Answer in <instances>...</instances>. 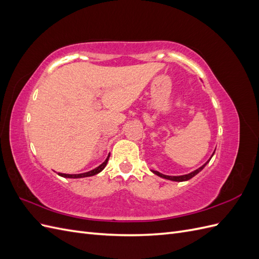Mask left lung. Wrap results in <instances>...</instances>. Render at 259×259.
<instances>
[{
  "label": "left lung",
  "instance_id": "obj_1",
  "mask_svg": "<svg viewBox=\"0 0 259 259\" xmlns=\"http://www.w3.org/2000/svg\"><path fill=\"white\" fill-rule=\"evenodd\" d=\"M214 153H215V151L213 152V154H211V156L214 155ZM211 156H210V158L208 159V161H207L206 163L203 164V165H202L201 167H199L198 169H195V170L191 171V173H189V174H186V175H180V176H168V175H164V174L160 173V171H158V170H151V171H152L153 174H155V175H158V176H160V177H162V178L168 179V180H173V182H186V180H189V179H191L193 176H195V175H197L198 173H200V171H201L203 168L205 167L206 164L210 161Z\"/></svg>",
  "mask_w": 259,
  "mask_h": 259
}]
</instances>
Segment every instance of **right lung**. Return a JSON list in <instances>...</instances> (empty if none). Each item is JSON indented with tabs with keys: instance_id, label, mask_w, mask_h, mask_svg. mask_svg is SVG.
I'll use <instances>...</instances> for the list:
<instances>
[{
	"instance_id": "add662e5",
	"label": "right lung",
	"mask_w": 259,
	"mask_h": 259,
	"mask_svg": "<svg viewBox=\"0 0 259 259\" xmlns=\"http://www.w3.org/2000/svg\"><path fill=\"white\" fill-rule=\"evenodd\" d=\"M109 156H110V155H108V158L105 160V162L101 163L98 167L94 168V169H92L90 171H86V173H82V174H62V173H58V175L61 176V177H65V178H83V177L94 176V175L100 173V171L106 167L107 163H108V160H109Z\"/></svg>"
}]
</instances>
